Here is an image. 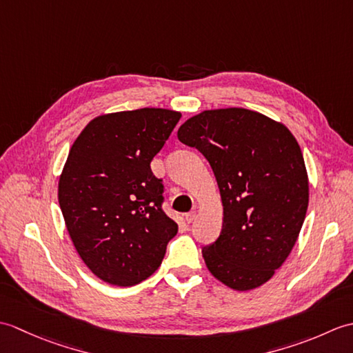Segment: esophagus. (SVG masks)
<instances>
[{"mask_svg":"<svg viewBox=\"0 0 353 353\" xmlns=\"http://www.w3.org/2000/svg\"><path fill=\"white\" fill-rule=\"evenodd\" d=\"M197 219V212L196 211H191V212H188L185 215V220H186V223L188 224H191V223H194V220Z\"/></svg>","mask_w":353,"mask_h":353,"instance_id":"obj_1","label":"esophagus"}]
</instances>
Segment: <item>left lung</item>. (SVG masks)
I'll list each match as a JSON object with an SVG mask.
<instances>
[{"label": "left lung", "instance_id": "1", "mask_svg": "<svg viewBox=\"0 0 353 353\" xmlns=\"http://www.w3.org/2000/svg\"><path fill=\"white\" fill-rule=\"evenodd\" d=\"M177 138L206 157L220 188L221 234L201 250L208 270L232 290L261 287L288 258L308 209L296 138L243 108L203 110L179 127Z\"/></svg>", "mask_w": 353, "mask_h": 353}]
</instances>
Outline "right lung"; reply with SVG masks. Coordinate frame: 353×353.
<instances>
[{
	"mask_svg": "<svg viewBox=\"0 0 353 353\" xmlns=\"http://www.w3.org/2000/svg\"><path fill=\"white\" fill-rule=\"evenodd\" d=\"M182 114L144 108L94 118L74 141L59 179V205L81 261L101 281L132 287L152 276L177 234L162 211L150 162Z\"/></svg>",
	"mask_w": 353,
	"mask_h": 353,
	"instance_id": "obj_1",
	"label": "right lung"
}]
</instances>
